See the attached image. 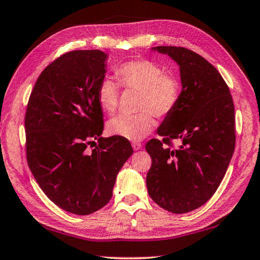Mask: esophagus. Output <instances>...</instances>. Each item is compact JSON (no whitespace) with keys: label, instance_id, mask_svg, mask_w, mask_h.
Wrapping results in <instances>:
<instances>
[{"label":"esophagus","instance_id":"34e87169","mask_svg":"<svg viewBox=\"0 0 260 260\" xmlns=\"http://www.w3.org/2000/svg\"><path fill=\"white\" fill-rule=\"evenodd\" d=\"M141 147H143V144H140V143H132V148H134L135 150H139V149H141Z\"/></svg>","mask_w":260,"mask_h":260}]
</instances>
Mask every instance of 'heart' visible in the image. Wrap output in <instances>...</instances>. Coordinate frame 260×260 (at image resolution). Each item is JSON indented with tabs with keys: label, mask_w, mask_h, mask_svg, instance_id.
Wrapping results in <instances>:
<instances>
[{
	"label": "heart",
	"mask_w": 260,
	"mask_h": 260,
	"mask_svg": "<svg viewBox=\"0 0 260 260\" xmlns=\"http://www.w3.org/2000/svg\"><path fill=\"white\" fill-rule=\"evenodd\" d=\"M116 82L103 78L97 87V101L107 114H114L119 109L121 88L140 92L139 114L119 115L111 120L109 132L121 138L138 141L149 135L156 125L155 117L165 119L178 106L182 86L173 73L164 72L157 63L147 58L126 61L114 70Z\"/></svg>",
	"instance_id": "obj_1"
}]
</instances>
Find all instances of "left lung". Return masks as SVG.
Instances as JSON below:
<instances>
[{"mask_svg": "<svg viewBox=\"0 0 260 260\" xmlns=\"http://www.w3.org/2000/svg\"><path fill=\"white\" fill-rule=\"evenodd\" d=\"M155 50L178 62L182 91L157 130L163 139L146 144L151 157L146 183L158 206L183 214L203 206L222 182L236 147L234 104L226 82L206 58L180 46Z\"/></svg>", "mask_w": 260, "mask_h": 260, "instance_id": "left-lung-1", "label": "left lung"}]
</instances>
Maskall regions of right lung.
<instances>
[{"mask_svg":"<svg viewBox=\"0 0 260 260\" xmlns=\"http://www.w3.org/2000/svg\"><path fill=\"white\" fill-rule=\"evenodd\" d=\"M106 57L100 50H81L55 58L39 75L24 115L34 178L54 204L77 215L110 202L117 172L134 153L128 139L101 137L97 87Z\"/></svg>","mask_w":260,"mask_h":260,"instance_id":"1","label":"right lung"}]
</instances>
